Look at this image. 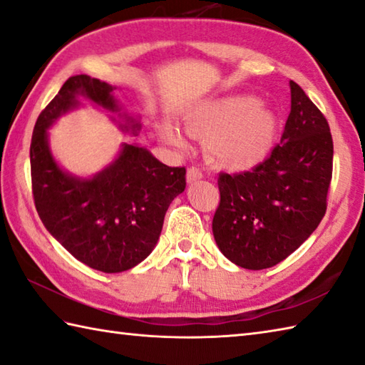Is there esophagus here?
<instances>
[{"mask_svg":"<svg viewBox=\"0 0 365 365\" xmlns=\"http://www.w3.org/2000/svg\"><path fill=\"white\" fill-rule=\"evenodd\" d=\"M202 178H203V171L200 167H197V165H192V167H189V170H187V181L189 182L198 181V180H202Z\"/></svg>","mask_w":365,"mask_h":365,"instance_id":"obj_1","label":"esophagus"}]
</instances>
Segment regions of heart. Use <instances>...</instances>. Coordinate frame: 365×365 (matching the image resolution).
<instances>
[{
	"label": "heart",
	"mask_w": 365,
	"mask_h": 365,
	"mask_svg": "<svg viewBox=\"0 0 365 365\" xmlns=\"http://www.w3.org/2000/svg\"><path fill=\"white\" fill-rule=\"evenodd\" d=\"M192 135L205 138V153L221 168L250 170L262 163L277 141L278 120L254 97H225L206 101L185 118ZM167 140L182 146L184 138L173 127Z\"/></svg>",
	"instance_id": "1"
}]
</instances>
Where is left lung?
Segmentation results:
<instances>
[{
	"instance_id": "left-lung-1",
	"label": "left lung",
	"mask_w": 365,
	"mask_h": 365,
	"mask_svg": "<svg viewBox=\"0 0 365 365\" xmlns=\"http://www.w3.org/2000/svg\"><path fill=\"white\" fill-rule=\"evenodd\" d=\"M332 159L324 114L291 81V113L272 154L251 171L217 178L212 233L224 256L247 270L291 256L326 215Z\"/></svg>"
}]
</instances>
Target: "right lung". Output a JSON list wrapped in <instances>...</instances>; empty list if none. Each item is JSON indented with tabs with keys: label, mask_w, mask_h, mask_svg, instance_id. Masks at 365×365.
I'll list each match as a JSON object with an SVG mask.
<instances>
[{
	"label": "right lung",
	"mask_w": 365,
	"mask_h": 365,
	"mask_svg": "<svg viewBox=\"0 0 365 365\" xmlns=\"http://www.w3.org/2000/svg\"><path fill=\"white\" fill-rule=\"evenodd\" d=\"M113 87L91 76H71L41 111L30 146L31 190L36 211L51 235L95 270L119 273L153 252L170 203L185 189V168L168 167L148 149L123 144L108 168L91 180L65 173L49 150L47 128L86 97L119 111ZM122 130L136 133L140 123L127 119Z\"/></svg>",
	"instance_id": "1"
}]
</instances>
